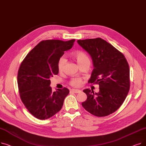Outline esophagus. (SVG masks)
<instances>
[{
  "label": "esophagus",
  "instance_id": "1",
  "mask_svg": "<svg viewBox=\"0 0 146 146\" xmlns=\"http://www.w3.org/2000/svg\"><path fill=\"white\" fill-rule=\"evenodd\" d=\"M71 92H73L74 94H78V93H80L81 90H80L79 89H72Z\"/></svg>",
  "mask_w": 146,
  "mask_h": 146
}]
</instances>
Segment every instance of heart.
<instances>
[{"label": "heart", "instance_id": "b5f03b06", "mask_svg": "<svg viewBox=\"0 0 146 146\" xmlns=\"http://www.w3.org/2000/svg\"><path fill=\"white\" fill-rule=\"evenodd\" d=\"M72 55L74 58V59L76 60V61H77L79 66L85 63L86 62L90 63L89 58L88 57L86 54L83 51H75L72 54ZM65 63H66L65 58L63 57H61L58 63V69L59 71H61L63 70ZM81 83H82V80L81 79H79V78H74L70 82V84L73 86H78L80 85Z\"/></svg>", "mask_w": 146, "mask_h": 146}]
</instances>
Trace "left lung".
Returning a JSON list of instances; mask_svg holds the SVG:
<instances>
[{"label":"left lung","mask_w":146,"mask_h":146,"mask_svg":"<svg viewBox=\"0 0 146 146\" xmlns=\"http://www.w3.org/2000/svg\"><path fill=\"white\" fill-rule=\"evenodd\" d=\"M90 56L94 70L88 83H97L99 91L83 90L87 99L82 102L88 112L96 117H105L115 112L129 90V68L124 56L101 38L78 40Z\"/></svg>","instance_id":"left-lung-1"}]
</instances>
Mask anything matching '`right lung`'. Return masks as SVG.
<instances>
[{
  "label": "right lung",
  "instance_id": "obj_1",
  "mask_svg": "<svg viewBox=\"0 0 146 146\" xmlns=\"http://www.w3.org/2000/svg\"><path fill=\"white\" fill-rule=\"evenodd\" d=\"M74 41H42L28 54L20 66L17 79L21 101L38 119L50 118L62 108L69 90L64 88L52 92L50 78L58 73V61Z\"/></svg>",
  "mask_w": 146,
  "mask_h": 146
}]
</instances>
